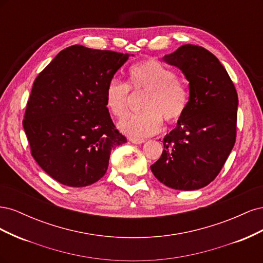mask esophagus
I'll use <instances>...</instances> for the list:
<instances>
[{
    "label": "esophagus",
    "mask_w": 263,
    "mask_h": 263,
    "mask_svg": "<svg viewBox=\"0 0 263 263\" xmlns=\"http://www.w3.org/2000/svg\"><path fill=\"white\" fill-rule=\"evenodd\" d=\"M129 141L133 142V144H135V145H141L145 142L144 139H137V138H129Z\"/></svg>",
    "instance_id": "1"
}]
</instances>
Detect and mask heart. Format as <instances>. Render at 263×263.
I'll return each mask as SVG.
<instances>
[{
  "mask_svg": "<svg viewBox=\"0 0 263 263\" xmlns=\"http://www.w3.org/2000/svg\"><path fill=\"white\" fill-rule=\"evenodd\" d=\"M129 87L134 92H146L141 101L144 112L124 117L118 128L127 136L144 138L161 129L163 119L176 124L184 116L190 104V89L176 71L156 59L135 63L128 70V84L110 79L105 89V105L109 113L123 117L128 109Z\"/></svg>",
  "mask_w": 263,
  "mask_h": 263,
  "instance_id": "obj_1",
  "label": "heart"
}]
</instances>
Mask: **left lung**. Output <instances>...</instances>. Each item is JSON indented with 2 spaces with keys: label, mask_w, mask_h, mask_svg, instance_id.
I'll return each instance as SVG.
<instances>
[{
  "label": "left lung",
  "mask_w": 263,
  "mask_h": 263,
  "mask_svg": "<svg viewBox=\"0 0 263 263\" xmlns=\"http://www.w3.org/2000/svg\"><path fill=\"white\" fill-rule=\"evenodd\" d=\"M163 60L190 82V104L163 138V151L150 166L174 190L204 187L218 176L236 141L238 95L219 60L203 47L183 45Z\"/></svg>",
  "instance_id": "1"
}]
</instances>
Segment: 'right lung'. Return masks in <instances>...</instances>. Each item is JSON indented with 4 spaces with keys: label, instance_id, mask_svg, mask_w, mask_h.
I'll use <instances>...</instances> for the list:
<instances>
[{
    "label": "right lung",
    "instance_id": "add662e5",
    "mask_svg": "<svg viewBox=\"0 0 263 263\" xmlns=\"http://www.w3.org/2000/svg\"><path fill=\"white\" fill-rule=\"evenodd\" d=\"M128 57L70 46L35 79L23 127L31 156L61 184L82 187L99 181L110 151L127 142L109 116L105 89Z\"/></svg>",
    "mask_w": 263,
    "mask_h": 263
}]
</instances>
